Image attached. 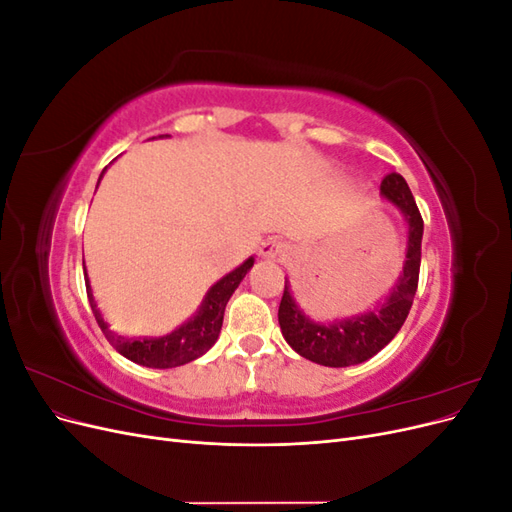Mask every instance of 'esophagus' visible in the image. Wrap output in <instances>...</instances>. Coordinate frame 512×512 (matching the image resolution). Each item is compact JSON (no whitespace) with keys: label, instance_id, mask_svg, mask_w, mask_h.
I'll return each mask as SVG.
<instances>
[{"label":"esophagus","instance_id":"esophagus-1","mask_svg":"<svg viewBox=\"0 0 512 512\" xmlns=\"http://www.w3.org/2000/svg\"><path fill=\"white\" fill-rule=\"evenodd\" d=\"M288 252V245L280 239V237H269V239H265L260 243V247H258V254L262 256V258H269V260H273V258H277V256H282V254H286Z\"/></svg>","mask_w":512,"mask_h":512}]
</instances>
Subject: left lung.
Segmentation results:
<instances>
[{
  "instance_id": "obj_1",
  "label": "left lung",
  "mask_w": 512,
  "mask_h": 512,
  "mask_svg": "<svg viewBox=\"0 0 512 512\" xmlns=\"http://www.w3.org/2000/svg\"><path fill=\"white\" fill-rule=\"evenodd\" d=\"M380 194L404 213L408 222L406 265L389 299L376 307L374 312L322 324L305 316L301 307L294 303L288 282L284 286L280 312H277L282 335L294 352H299L305 359L318 365L348 367L371 359L397 335L412 307L418 286V271H421L423 218L406 179L399 173H391L382 179Z\"/></svg>"
}]
</instances>
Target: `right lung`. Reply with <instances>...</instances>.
Here are the masks:
<instances>
[{
	"mask_svg": "<svg viewBox=\"0 0 512 512\" xmlns=\"http://www.w3.org/2000/svg\"><path fill=\"white\" fill-rule=\"evenodd\" d=\"M254 267V258H247L241 267L224 275L218 284H213L207 292V297L200 303L198 312L194 318H190L177 331L164 337H121L115 335L108 324L102 320L94 294H91L89 280L87 284V297L94 309V316L98 320V327L102 329L104 337L111 342V346L130 359L132 363L145 365V367H156V369H168V367H179L198 359L200 354H205L215 342H218V335L224 322V309L232 292L237 290L245 273Z\"/></svg>",
	"mask_w": 512,
	"mask_h": 512,
	"instance_id": "right-lung-1",
	"label": "right lung"
}]
</instances>
